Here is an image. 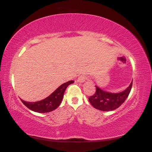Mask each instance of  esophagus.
Listing matches in <instances>:
<instances>
[{"label": "esophagus", "mask_w": 152, "mask_h": 152, "mask_svg": "<svg viewBox=\"0 0 152 152\" xmlns=\"http://www.w3.org/2000/svg\"><path fill=\"white\" fill-rule=\"evenodd\" d=\"M86 80V76L81 75L80 76L78 77V82H85Z\"/></svg>", "instance_id": "esophagus-1"}]
</instances>
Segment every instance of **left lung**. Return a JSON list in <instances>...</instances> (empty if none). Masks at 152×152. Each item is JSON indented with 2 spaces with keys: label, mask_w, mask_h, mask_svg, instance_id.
<instances>
[{
  "label": "left lung",
  "mask_w": 152,
  "mask_h": 152,
  "mask_svg": "<svg viewBox=\"0 0 152 152\" xmlns=\"http://www.w3.org/2000/svg\"><path fill=\"white\" fill-rule=\"evenodd\" d=\"M133 80L124 91L118 93H110L101 90L96 86V92L88 98V101L93 107L103 111H110L117 109L128 97L132 90Z\"/></svg>",
  "instance_id": "8db88e82"
}]
</instances>
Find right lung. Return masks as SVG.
I'll list each match as a JSON object with an SVG mask.
<instances>
[{"label": "right lung", "instance_id": "add662e5", "mask_svg": "<svg viewBox=\"0 0 152 152\" xmlns=\"http://www.w3.org/2000/svg\"><path fill=\"white\" fill-rule=\"evenodd\" d=\"M74 82V80H70L61 84L52 94H51L50 96L42 101L34 102H26L23 101L22 99H20V101L25 106L33 111L41 113L51 112L59 107L62 101L64 92H65L66 88L70 84H72Z\"/></svg>", "mask_w": 152, "mask_h": 152}]
</instances>
